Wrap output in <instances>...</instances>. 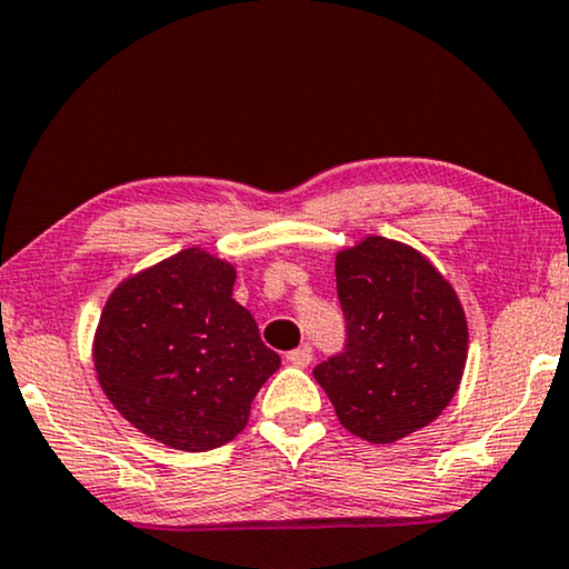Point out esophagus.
<instances>
[{"label": "esophagus", "mask_w": 569, "mask_h": 569, "mask_svg": "<svg viewBox=\"0 0 569 569\" xmlns=\"http://www.w3.org/2000/svg\"><path fill=\"white\" fill-rule=\"evenodd\" d=\"M286 359H289L293 368H307V365L312 362V347H309V343H305V347L289 351V355H286Z\"/></svg>", "instance_id": "esophagus-1"}]
</instances>
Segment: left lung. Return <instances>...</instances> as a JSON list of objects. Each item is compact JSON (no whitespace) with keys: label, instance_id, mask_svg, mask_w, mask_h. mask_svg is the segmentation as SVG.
<instances>
[{"label":"left lung","instance_id":"8db88e82","mask_svg":"<svg viewBox=\"0 0 569 569\" xmlns=\"http://www.w3.org/2000/svg\"><path fill=\"white\" fill-rule=\"evenodd\" d=\"M336 289L347 343L312 376L341 426L372 443L426 428L457 393L467 362L455 289L420 251L383 236L338 251Z\"/></svg>","mask_w":569,"mask_h":569}]
</instances>
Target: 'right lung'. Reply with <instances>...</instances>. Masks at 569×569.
I'll use <instances>...</instances> for the list:
<instances>
[{
	"mask_svg": "<svg viewBox=\"0 0 569 569\" xmlns=\"http://www.w3.org/2000/svg\"><path fill=\"white\" fill-rule=\"evenodd\" d=\"M233 283L231 264L183 249L120 283L99 318L93 365L104 393L131 426L172 449L233 441L280 368Z\"/></svg>",
	"mask_w": 569,
	"mask_h": 569,
	"instance_id": "add662e5",
	"label": "right lung"
}]
</instances>
